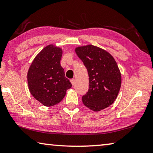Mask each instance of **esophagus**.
Returning a JSON list of instances; mask_svg holds the SVG:
<instances>
[{
	"mask_svg": "<svg viewBox=\"0 0 153 153\" xmlns=\"http://www.w3.org/2000/svg\"><path fill=\"white\" fill-rule=\"evenodd\" d=\"M70 82H71V84L74 86V85L75 84V79H71L70 80Z\"/></svg>",
	"mask_w": 153,
	"mask_h": 153,
	"instance_id": "obj_1",
	"label": "esophagus"
}]
</instances>
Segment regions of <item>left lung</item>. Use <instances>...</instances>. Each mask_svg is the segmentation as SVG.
Masks as SVG:
<instances>
[{
	"instance_id": "1",
	"label": "left lung",
	"mask_w": 153,
	"mask_h": 153,
	"mask_svg": "<svg viewBox=\"0 0 153 153\" xmlns=\"http://www.w3.org/2000/svg\"><path fill=\"white\" fill-rule=\"evenodd\" d=\"M75 51L86 67L89 76L88 91L82 97L84 105L94 111L112 105L121 84L120 71L113 56L91 45L79 46Z\"/></svg>"
}]
</instances>
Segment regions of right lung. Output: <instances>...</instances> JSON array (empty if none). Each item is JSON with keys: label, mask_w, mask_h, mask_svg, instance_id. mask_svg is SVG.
<instances>
[{"label": "right lung", "mask_w": 153, "mask_h": 153, "mask_svg": "<svg viewBox=\"0 0 153 153\" xmlns=\"http://www.w3.org/2000/svg\"><path fill=\"white\" fill-rule=\"evenodd\" d=\"M62 53L61 48L48 45L34 58L27 72L31 94L46 107L60 102L72 86L61 65Z\"/></svg>", "instance_id": "right-lung-1"}]
</instances>
